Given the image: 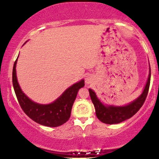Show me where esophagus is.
Masks as SVG:
<instances>
[{"instance_id": "1", "label": "esophagus", "mask_w": 159, "mask_h": 159, "mask_svg": "<svg viewBox=\"0 0 159 159\" xmlns=\"http://www.w3.org/2000/svg\"><path fill=\"white\" fill-rule=\"evenodd\" d=\"M93 77L91 75H88L85 78V82L87 84H90L93 82Z\"/></svg>"}]
</instances>
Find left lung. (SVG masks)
Segmentation results:
<instances>
[{
  "label": "left lung",
  "mask_w": 159,
  "mask_h": 159,
  "mask_svg": "<svg viewBox=\"0 0 159 159\" xmlns=\"http://www.w3.org/2000/svg\"><path fill=\"white\" fill-rule=\"evenodd\" d=\"M150 82H151V69H150L148 79L147 83L145 84L142 94L135 101L125 106H104L98 98L94 91L89 89V93H90L91 100L94 105L95 114L98 119L102 122L107 124V125H114V124L122 122L131 118L140 110V108L144 103L148 93Z\"/></svg>",
  "instance_id": "1"
}]
</instances>
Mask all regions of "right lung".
<instances>
[{
	"mask_svg": "<svg viewBox=\"0 0 159 159\" xmlns=\"http://www.w3.org/2000/svg\"><path fill=\"white\" fill-rule=\"evenodd\" d=\"M15 61L12 72L13 86L19 105L30 119L46 127H56L64 125L70 118L71 108L79 90L84 86V80L69 87L53 103L43 105L32 101L21 91L17 81Z\"/></svg>",
	"mask_w": 159,
	"mask_h": 159,
	"instance_id": "right-lung-1",
	"label": "right lung"
}]
</instances>
